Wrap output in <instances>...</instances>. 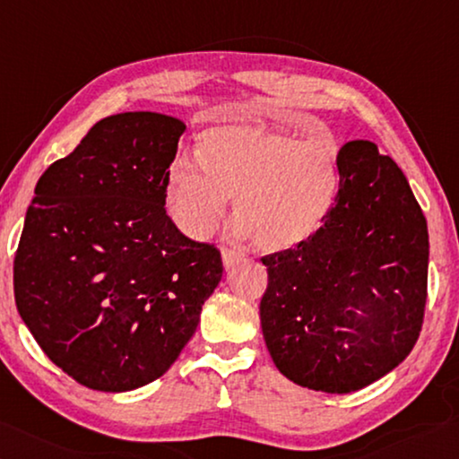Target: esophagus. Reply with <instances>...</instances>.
<instances>
[{"label": "esophagus", "instance_id": "1", "mask_svg": "<svg viewBox=\"0 0 459 459\" xmlns=\"http://www.w3.org/2000/svg\"><path fill=\"white\" fill-rule=\"evenodd\" d=\"M221 260H223V266L225 268H231L236 262L242 260V254L236 252V250H231V247H221Z\"/></svg>", "mask_w": 459, "mask_h": 459}]
</instances>
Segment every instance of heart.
<instances>
[{"instance_id": "obj_1", "label": "heart", "mask_w": 459, "mask_h": 459, "mask_svg": "<svg viewBox=\"0 0 459 459\" xmlns=\"http://www.w3.org/2000/svg\"><path fill=\"white\" fill-rule=\"evenodd\" d=\"M339 147L296 139L264 125L231 123L199 136L197 159L177 157L167 177V207L183 234L209 236L234 195V234L266 252L307 242L339 195Z\"/></svg>"}]
</instances>
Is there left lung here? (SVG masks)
<instances>
[{
	"instance_id": "left-lung-1",
	"label": "left lung",
	"mask_w": 459,
	"mask_h": 459,
	"mask_svg": "<svg viewBox=\"0 0 459 459\" xmlns=\"http://www.w3.org/2000/svg\"><path fill=\"white\" fill-rule=\"evenodd\" d=\"M341 185L315 236L264 255L270 357L286 379L351 393L393 371L420 339L428 221L395 160L371 141L339 151Z\"/></svg>"
}]
</instances>
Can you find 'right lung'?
<instances>
[{
	"instance_id": "1",
	"label": "right lung",
	"mask_w": 459,
	"mask_h": 459,
	"mask_svg": "<svg viewBox=\"0 0 459 459\" xmlns=\"http://www.w3.org/2000/svg\"><path fill=\"white\" fill-rule=\"evenodd\" d=\"M185 123L120 112L46 169L13 260L15 307L48 359L94 391L169 371L223 274L212 244L167 215Z\"/></svg>"
}]
</instances>
